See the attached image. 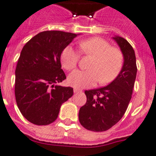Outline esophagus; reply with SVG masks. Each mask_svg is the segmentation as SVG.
I'll use <instances>...</instances> for the list:
<instances>
[{
    "mask_svg": "<svg viewBox=\"0 0 156 156\" xmlns=\"http://www.w3.org/2000/svg\"><path fill=\"white\" fill-rule=\"evenodd\" d=\"M80 90L79 89H77V88H74V92L75 93H77V92H79Z\"/></svg>",
    "mask_w": 156,
    "mask_h": 156,
    "instance_id": "34e87169",
    "label": "esophagus"
}]
</instances>
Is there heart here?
Here are the masks:
<instances>
[{"mask_svg":"<svg viewBox=\"0 0 156 156\" xmlns=\"http://www.w3.org/2000/svg\"><path fill=\"white\" fill-rule=\"evenodd\" d=\"M80 51L90 56L93 61L89 66L91 71L77 70L70 74L68 82L76 88H89L99 81L101 85L113 81L120 72L123 64V56L119 49L111 47L110 44L101 38H92L80 42ZM79 54L71 46L65 47L61 53L62 66L68 71L77 67Z\"/></svg>","mask_w":156,"mask_h":156,"instance_id":"obj_1","label":"heart"}]
</instances>
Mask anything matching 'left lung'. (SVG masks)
<instances>
[{"mask_svg": "<svg viewBox=\"0 0 156 156\" xmlns=\"http://www.w3.org/2000/svg\"><path fill=\"white\" fill-rule=\"evenodd\" d=\"M113 39L123 56L121 71L106 86L85 91L86 103L78 113L81 125L92 131H105L115 125L125 113L132 95L137 75L134 50L123 37L116 36Z\"/></svg>", "mask_w": 156, "mask_h": 156, "instance_id": "8db88e82", "label": "left lung"}]
</instances>
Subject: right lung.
Segmentation results:
<instances>
[{
  "label": "right lung",
  "instance_id": "right-lung-1",
  "mask_svg": "<svg viewBox=\"0 0 156 156\" xmlns=\"http://www.w3.org/2000/svg\"><path fill=\"white\" fill-rule=\"evenodd\" d=\"M79 34L44 31L22 48L15 69L17 106L27 120L36 125L55 121L61 105L73 95L71 87L57 85L66 78L61 55Z\"/></svg>",
  "mask_w": 156,
  "mask_h": 156
}]
</instances>
